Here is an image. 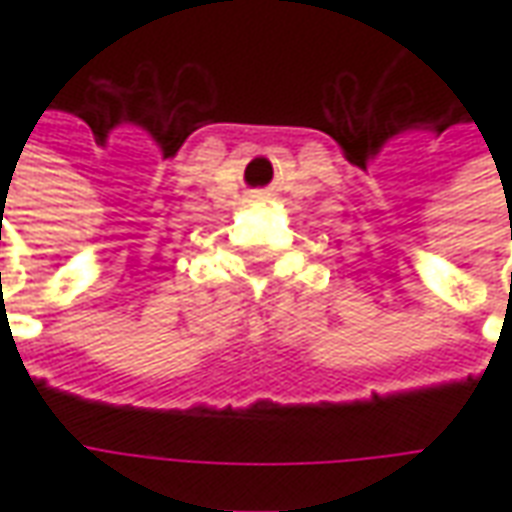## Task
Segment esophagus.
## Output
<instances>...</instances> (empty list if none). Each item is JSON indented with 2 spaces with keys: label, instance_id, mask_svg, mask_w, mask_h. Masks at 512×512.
Masks as SVG:
<instances>
[{
  "label": "esophagus",
  "instance_id": "esophagus-1",
  "mask_svg": "<svg viewBox=\"0 0 512 512\" xmlns=\"http://www.w3.org/2000/svg\"><path fill=\"white\" fill-rule=\"evenodd\" d=\"M255 197H260V200H263V197H266V194H255Z\"/></svg>",
  "mask_w": 512,
  "mask_h": 512
}]
</instances>
